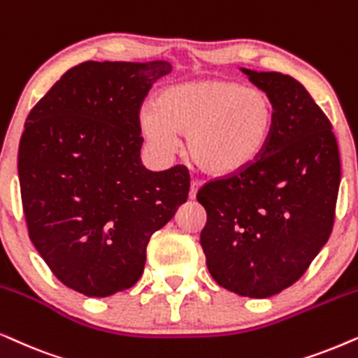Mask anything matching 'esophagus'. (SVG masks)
I'll use <instances>...</instances> for the list:
<instances>
[{"instance_id":"1","label":"esophagus","mask_w":358,"mask_h":358,"mask_svg":"<svg viewBox=\"0 0 358 358\" xmlns=\"http://www.w3.org/2000/svg\"><path fill=\"white\" fill-rule=\"evenodd\" d=\"M199 185H201V183H199L198 180H193V182H192V188H189V199L196 198V193H198Z\"/></svg>"}]
</instances>
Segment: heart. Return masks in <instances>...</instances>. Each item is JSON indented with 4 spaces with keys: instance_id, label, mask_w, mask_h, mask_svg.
<instances>
[{
    "instance_id": "1",
    "label": "heart",
    "mask_w": 358,
    "mask_h": 358,
    "mask_svg": "<svg viewBox=\"0 0 358 358\" xmlns=\"http://www.w3.org/2000/svg\"><path fill=\"white\" fill-rule=\"evenodd\" d=\"M275 103L264 90L226 78H199L162 90L139 111L150 149L170 155L185 134V150L213 176L239 173L259 159L275 126Z\"/></svg>"
}]
</instances>
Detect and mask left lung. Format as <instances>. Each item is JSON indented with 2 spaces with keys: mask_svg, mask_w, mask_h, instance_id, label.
<instances>
[{
  "mask_svg": "<svg viewBox=\"0 0 358 358\" xmlns=\"http://www.w3.org/2000/svg\"><path fill=\"white\" fill-rule=\"evenodd\" d=\"M242 71L273 99V132L254 164L199 188L201 247L217 285L270 298L301 278L331 236L341 157L331 121L298 80Z\"/></svg>",
  "mask_w": 358,
  "mask_h": 358,
  "instance_id": "left-lung-1",
  "label": "left lung"
}]
</instances>
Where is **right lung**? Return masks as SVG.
Returning a JSON list of instances; mask_svg holds the SVG:
<instances>
[{
  "label": "right lung",
  "instance_id": "add662e5",
  "mask_svg": "<svg viewBox=\"0 0 358 358\" xmlns=\"http://www.w3.org/2000/svg\"><path fill=\"white\" fill-rule=\"evenodd\" d=\"M165 60L83 62L31 109L17 173L32 244L65 287L104 298L141 278L150 236L188 198L189 171L147 170L139 111Z\"/></svg>",
  "mask_w": 358,
  "mask_h": 358
}]
</instances>
